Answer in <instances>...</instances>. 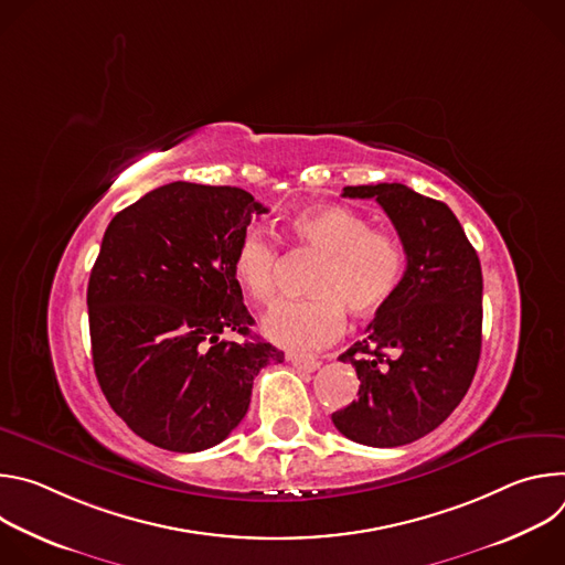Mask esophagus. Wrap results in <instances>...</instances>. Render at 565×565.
Listing matches in <instances>:
<instances>
[{"label": "esophagus", "instance_id": "esophagus-1", "mask_svg": "<svg viewBox=\"0 0 565 565\" xmlns=\"http://www.w3.org/2000/svg\"><path fill=\"white\" fill-rule=\"evenodd\" d=\"M288 362L297 369V371H303V373H312L321 366V362L317 358H310V355H288Z\"/></svg>", "mask_w": 565, "mask_h": 565}]
</instances>
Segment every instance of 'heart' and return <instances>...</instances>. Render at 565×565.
Instances as JSON below:
<instances>
[{
    "mask_svg": "<svg viewBox=\"0 0 565 565\" xmlns=\"http://www.w3.org/2000/svg\"><path fill=\"white\" fill-rule=\"evenodd\" d=\"M288 230L299 246L324 255L310 284L312 299L281 303L266 321L264 333L290 351H315L338 340L347 310L366 319L395 295L405 273L399 241L344 205H319L295 214ZM279 250L264 230H248L234 248L232 277L253 303L277 299Z\"/></svg>",
    "mask_w": 565,
    "mask_h": 565,
    "instance_id": "b5f03b06",
    "label": "heart"
}]
</instances>
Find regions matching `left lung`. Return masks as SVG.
Listing matches in <instances>:
<instances>
[{"mask_svg":"<svg viewBox=\"0 0 565 565\" xmlns=\"http://www.w3.org/2000/svg\"><path fill=\"white\" fill-rule=\"evenodd\" d=\"M375 199L391 218L407 270L366 338L342 362L355 366L360 391L333 425L369 447L409 445L460 405L480 358L482 273L454 212L402 183L344 188Z\"/></svg>","mask_w":565,"mask_h":565,"instance_id":"obj_1","label":"left lung"}]
</instances>
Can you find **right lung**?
I'll return each instance as SVG.
<instances>
[{
	"label": "right lung",
	"instance_id": "1",
	"mask_svg": "<svg viewBox=\"0 0 565 565\" xmlns=\"http://www.w3.org/2000/svg\"><path fill=\"white\" fill-rule=\"evenodd\" d=\"M268 210L230 185L170 183L118 212L87 306L94 369L111 409L142 440L203 451L244 420L253 380L284 353L253 338L232 277L234 248ZM236 332L244 343L222 335Z\"/></svg>",
	"mask_w": 565,
	"mask_h": 565
}]
</instances>
